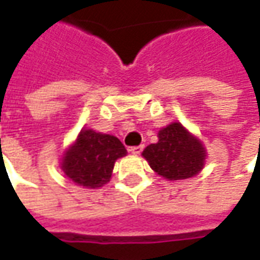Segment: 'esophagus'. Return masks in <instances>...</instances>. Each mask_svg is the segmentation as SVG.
<instances>
[{
    "mask_svg": "<svg viewBox=\"0 0 260 260\" xmlns=\"http://www.w3.org/2000/svg\"><path fill=\"white\" fill-rule=\"evenodd\" d=\"M144 149V146H133V147H130L128 151L132 153V154H140Z\"/></svg>",
    "mask_w": 260,
    "mask_h": 260,
    "instance_id": "34e87169",
    "label": "esophagus"
}]
</instances>
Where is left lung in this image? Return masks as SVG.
Listing matches in <instances>:
<instances>
[{
	"label": "left lung",
	"mask_w": 260,
	"mask_h": 260,
	"mask_svg": "<svg viewBox=\"0 0 260 260\" xmlns=\"http://www.w3.org/2000/svg\"><path fill=\"white\" fill-rule=\"evenodd\" d=\"M158 142L143 150V157L158 176L167 180L189 179L205 166L206 150L199 139L180 123H172L158 132Z\"/></svg>",
	"instance_id": "left-lung-1"
}]
</instances>
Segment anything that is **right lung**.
Wrapping results in <instances>:
<instances>
[{
    "label": "right lung",
    "mask_w": 260,
    "mask_h": 260,
    "mask_svg": "<svg viewBox=\"0 0 260 260\" xmlns=\"http://www.w3.org/2000/svg\"><path fill=\"white\" fill-rule=\"evenodd\" d=\"M126 154V147L117 137L84 128L66 151L61 170L85 189H97L110 182L116 160Z\"/></svg>",
    "instance_id": "right-lung-1"
}]
</instances>
